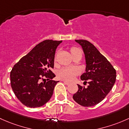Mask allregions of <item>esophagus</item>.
I'll use <instances>...</instances> for the list:
<instances>
[{"label":"esophagus","instance_id":"34e87169","mask_svg":"<svg viewBox=\"0 0 129 129\" xmlns=\"http://www.w3.org/2000/svg\"><path fill=\"white\" fill-rule=\"evenodd\" d=\"M62 81L63 82H64V83H65V84H66V85H69L70 84V83H69V82H68V81H64V80H63Z\"/></svg>","mask_w":129,"mask_h":129}]
</instances>
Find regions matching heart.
Here are the masks:
<instances>
[{
	"mask_svg": "<svg viewBox=\"0 0 129 129\" xmlns=\"http://www.w3.org/2000/svg\"><path fill=\"white\" fill-rule=\"evenodd\" d=\"M72 55L77 52H81V50L78 48L73 47L71 49ZM80 73V70L77 67H64L61 69L58 73V77L62 79L70 81L73 79L76 76Z\"/></svg>",
	"mask_w": 129,
	"mask_h": 129,
	"instance_id": "heart-1",
	"label": "heart"
}]
</instances>
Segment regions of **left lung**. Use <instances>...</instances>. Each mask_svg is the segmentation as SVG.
Instances as JSON below:
<instances>
[{"instance_id": "left-lung-1", "label": "left lung", "mask_w": 129, "mask_h": 129, "mask_svg": "<svg viewBox=\"0 0 129 129\" xmlns=\"http://www.w3.org/2000/svg\"><path fill=\"white\" fill-rule=\"evenodd\" d=\"M75 41L81 45L86 58V73L81 79L88 81L89 85L85 87L78 84V91L73 98L81 106L91 107L101 102L110 92L116 79V71L94 45L85 40Z\"/></svg>"}]
</instances>
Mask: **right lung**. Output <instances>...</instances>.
I'll return each instance as SVG.
<instances>
[{
  "label": "right lung",
  "mask_w": 129,
  "mask_h": 129,
  "mask_svg": "<svg viewBox=\"0 0 129 129\" xmlns=\"http://www.w3.org/2000/svg\"><path fill=\"white\" fill-rule=\"evenodd\" d=\"M62 41L46 40L37 45L14 65L10 72V83L18 100L28 107H41L50 99L59 81L51 80L55 74V51ZM48 80L40 83V80Z\"/></svg>",
  "instance_id": "add662e5"
}]
</instances>
